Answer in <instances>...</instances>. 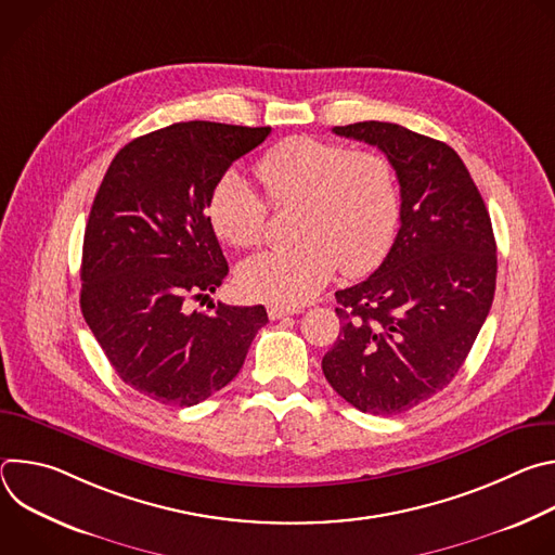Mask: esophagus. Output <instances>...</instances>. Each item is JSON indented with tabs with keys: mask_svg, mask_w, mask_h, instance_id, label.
Returning <instances> with one entry per match:
<instances>
[{
	"mask_svg": "<svg viewBox=\"0 0 555 555\" xmlns=\"http://www.w3.org/2000/svg\"><path fill=\"white\" fill-rule=\"evenodd\" d=\"M294 313H300L298 307H281V305H268V315L272 321H279V319H285V315H294Z\"/></svg>",
	"mask_w": 555,
	"mask_h": 555,
	"instance_id": "esophagus-1",
	"label": "esophagus"
}]
</instances>
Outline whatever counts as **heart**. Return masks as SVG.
Returning a JSON list of instances; mask_svg holds the SVG:
<instances>
[{
    "mask_svg": "<svg viewBox=\"0 0 555 555\" xmlns=\"http://www.w3.org/2000/svg\"><path fill=\"white\" fill-rule=\"evenodd\" d=\"M255 171L272 206H296V244L261 253L240 268L242 289L281 307L319 294L343 268L371 270L388 250L400 217L395 171L377 151L309 135L287 138L259 155ZM215 232L234 248L259 246L270 205L236 171H228L208 202Z\"/></svg>",
    "mask_w": 555,
    "mask_h": 555,
    "instance_id": "heart-1",
    "label": "heart"
}]
</instances>
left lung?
Masks as SVG:
<instances>
[{"mask_svg":"<svg viewBox=\"0 0 555 555\" xmlns=\"http://www.w3.org/2000/svg\"><path fill=\"white\" fill-rule=\"evenodd\" d=\"M334 133L377 146L400 182V230L382 266L336 292L340 336L323 373L351 406L398 415L446 388L477 340L496 289L486 202L452 146L392 122Z\"/></svg>","mask_w":555,"mask_h":555,"instance_id":"8db88e82","label":"left lung"}]
</instances>
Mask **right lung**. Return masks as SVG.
<instances>
[{
    "instance_id": "1",
    "label": "right lung",
    "mask_w": 555,
    "mask_h": 555,
    "mask_svg": "<svg viewBox=\"0 0 555 555\" xmlns=\"http://www.w3.org/2000/svg\"><path fill=\"white\" fill-rule=\"evenodd\" d=\"M270 127L176 122L125 144L94 197L81 263V311L118 377L165 406H195L244 366L263 305L208 298L228 263L206 208L234 160Z\"/></svg>"
}]
</instances>
